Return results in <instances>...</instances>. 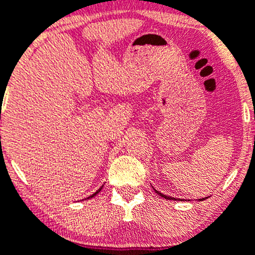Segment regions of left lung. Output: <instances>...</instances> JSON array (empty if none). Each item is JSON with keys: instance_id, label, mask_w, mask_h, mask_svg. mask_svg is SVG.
I'll use <instances>...</instances> for the list:
<instances>
[{"instance_id": "left-lung-1", "label": "left lung", "mask_w": 255, "mask_h": 255, "mask_svg": "<svg viewBox=\"0 0 255 255\" xmlns=\"http://www.w3.org/2000/svg\"><path fill=\"white\" fill-rule=\"evenodd\" d=\"M155 193H157L158 196L163 197V198H165V199H174V198H172V197H168V196H165V194H162V193H160V192H158V190H155ZM202 199H206V198H202Z\"/></svg>"}]
</instances>
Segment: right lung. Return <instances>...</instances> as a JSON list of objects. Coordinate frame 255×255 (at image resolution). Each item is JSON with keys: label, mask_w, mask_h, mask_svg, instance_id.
<instances>
[{"label": "right lung", "mask_w": 255, "mask_h": 255, "mask_svg": "<svg viewBox=\"0 0 255 255\" xmlns=\"http://www.w3.org/2000/svg\"><path fill=\"white\" fill-rule=\"evenodd\" d=\"M102 188H103V185H102V187H101V188H100V189H98V190H97V192H96V193H93V194H92V196H90V197H88V198H87V199H90V198H93V197H95V196H96V194H98V193H100V192H101V189H102Z\"/></svg>", "instance_id": "obj_1"}]
</instances>
